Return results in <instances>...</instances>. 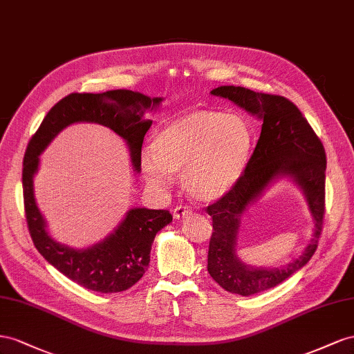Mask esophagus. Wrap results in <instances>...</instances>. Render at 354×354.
<instances>
[{
	"label": "esophagus",
	"mask_w": 354,
	"mask_h": 354,
	"mask_svg": "<svg viewBox=\"0 0 354 354\" xmlns=\"http://www.w3.org/2000/svg\"><path fill=\"white\" fill-rule=\"evenodd\" d=\"M191 214V209L188 206H178L174 210V218L175 219H183Z\"/></svg>",
	"instance_id": "1"
}]
</instances>
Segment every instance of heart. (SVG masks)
I'll return each instance as SVG.
<instances>
[{
    "mask_svg": "<svg viewBox=\"0 0 354 354\" xmlns=\"http://www.w3.org/2000/svg\"><path fill=\"white\" fill-rule=\"evenodd\" d=\"M254 142V129L245 117L216 109L191 111L156 135L153 149L140 157V170L156 189H169L171 175H176L183 176L191 197L214 201L243 176Z\"/></svg>",
    "mask_w": 354,
    "mask_h": 354,
    "instance_id": "obj_1",
    "label": "heart"
}]
</instances>
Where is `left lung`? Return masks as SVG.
<instances>
[{"label":"left lung","instance_id":"obj_1","mask_svg":"<svg viewBox=\"0 0 354 354\" xmlns=\"http://www.w3.org/2000/svg\"><path fill=\"white\" fill-rule=\"evenodd\" d=\"M231 100L262 121L261 136L237 185L210 205L214 221L207 271L231 294L249 297L280 285L304 267L315 254L325 215L326 156L320 139L301 111L283 96L257 93L240 86H221L210 92ZM280 178L294 182L306 198L315 228L301 255L280 268H254L236 255V239L245 210Z\"/></svg>","mask_w":354,"mask_h":354}]
</instances>
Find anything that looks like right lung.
<instances>
[{"label":"right lung","instance_id":"1","mask_svg":"<svg viewBox=\"0 0 354 354\" xmlns=\"http://www.w3.org/2000/svg\"><path fill=\"white\" fill-rule=\"evenodd\" d=\"M161 102L163 97H149L126 88L96 95L71 93L48 111L29 140L22 174L29 234L48 264L86 289L114 294L132 288L148 270L156 234L170 224L171 215L169 210L132 207L113 233L92 246L75 249L59 243L48 233L47 221L34 194L39 156L68 126L96 123L109 127L124 140L133 170L139 174L144 136L153 124V120H145V113L157 109Z\"/></svg>","mask_w":354,"mask_h":354}]
</instances>
